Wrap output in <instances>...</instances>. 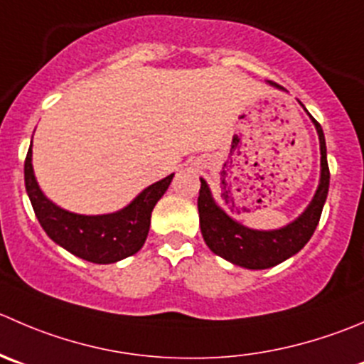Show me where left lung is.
Here are the masks:
<instances>
[{"label":"left lung","instance_id":"left-lung-1","mask_svg":"<svg viewBox=\"0 0 364 364\" xmlns=\"http://www.w3.org/2000/svg\"><path fill=\"white\" fill-rule=\"evenodd\" d=\"M267 83L270 87L284 90L274 81H267ZM302 108H304V105H302ZM306 114H308V110H306ZM309 119L315 124L320 142V181L311 203L290 224L279 229L247 228L218 206L208 183L200 178L199 199H197L199 224L204 242L210 247L211 252L224 257L229 263L238 264V267L249 268V270H263V268L276 267V264L287 261L288 257L295 256L309 242L316 225H318L327 192H329L331 178L329 165H327L326 136H323L322 126L311 115H309Z\"/></svg>","mask_w":364,"mask_h":364}]
</instances>
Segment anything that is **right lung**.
<instances>
[{
    "label": "right lung",
    "mask_w": 364,
    "mask_h": 364,
    "mask_svg": "<svg viewBox=\"0 0 364 364\" xmlns=\"http://www.w3.org/2000/svg\"><path fill=\"white\" fill-rule=\"evenodd\" d=\"M172 178L174 174L149 185L128 206L114 213L81 215L56 206L44 196L31 165V146L24 161V185L42 229L70 254L97 264L117 263L142 249L153 208L167 192Z\"/></svg>",
    "instance_id": "obj_1"
}]
</instances>
